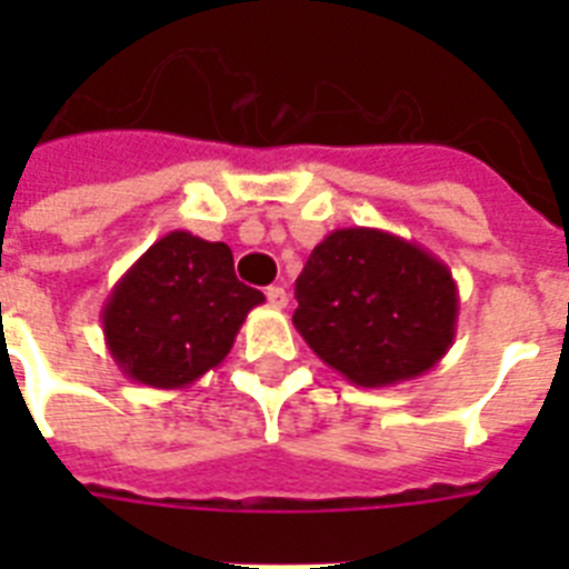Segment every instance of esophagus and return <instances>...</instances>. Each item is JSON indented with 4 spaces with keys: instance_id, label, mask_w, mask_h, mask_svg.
I'll use <instances>...</instances> for the list:
<instances>
[{
    "instance_id": "esophagus-1",
    "label": "esophagus",
    "mask_w": 569,
    "mask_h": 569,
    "mask_svg": "<svg viewBox=\"0 0 569 569\" xmlns=\"http://www.w3.org/2000/svg\"><path fill=\"white\" fill-rule=\"evenodd\" d=\"M266 298H268V303H271V307H277V310H283L286 303H289V295H286L283 286H268Z\"/></svg>"
}]
</instances>
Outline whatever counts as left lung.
Returning a JSON list of instances; mask_svg holds the SVG:
<instances>
[{"instance_id":"left-lung-1","label":"left lung","mask_w":569,"mask_h":569,"mask_svg":"<svg viewBox=\"0 0 569 569\" xmlns=\"http://www.w3.org/2000/svg\"><path fill=\"white\" fill-rule=\"evenodd\" d=\"M303 342L357 387H392L440 363L458 330L449 266L392 232L346 227L295 280Z\"/></svg>"}]
</instances>
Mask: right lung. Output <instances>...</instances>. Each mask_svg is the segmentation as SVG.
<instances>
[{
	"instance_id": "1",
	"label": "right lung",
	"mask_w": 569,
	"mask_h": 569,
	"mask_svg": "<svg viewBox=\"0 0 569 569\" xmlns=\"http://www.w3.org/2000/svg\"><path fill=\"white\" fill-rule=\"evenodd\" d=\"M259 289L239 283L232 250L173 230L120 277L102 307V333L136 383L182 389L230 355Z\"/></svg>"
}]
</instances>
